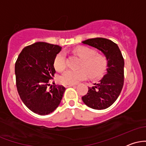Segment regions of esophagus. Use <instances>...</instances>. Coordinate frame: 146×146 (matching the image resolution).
<instances>
[{"label":"esophagus","mask_w":146,"mask_h":146,"mask_svg":"<svg viewBox=\"0 0 146 146\" xmlns=\"http://www.w3.org/2000/svg\"><path fill=\"white\" fill-rule=\"evenodd\" d=\"M75 84H65L64 87L65 88H68V87H72V86H75Z\"/></svg>","instance_id":"34e87169"}]
</instances>
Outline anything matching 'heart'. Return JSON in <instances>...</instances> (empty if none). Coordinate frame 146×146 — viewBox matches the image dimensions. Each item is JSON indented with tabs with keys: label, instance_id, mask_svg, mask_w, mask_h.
<instances>
[{
	"label": "heart",
	"instance_id": "b5f03b06",
	"mask_svg": "<svg viewBox=\"0 0 146 146\" xmlns=\"http://www.w3.org/2000/svg\"><path fill=\"white\" fill-rule=\"evenodd\" d=\"M73 52L81 58L78 70H68L60 77V82L64 84H75L85 80L87 73L90 78L95 79L105 73L108 65L106 57L102 53H95L93 48L85 46L75 48ZM55 69L62 71L66 68V54L61 51L56 55L53 62Z\"/></svg>",
	"mask_w": 146,
	"mask_h": 146
}]
</instances>
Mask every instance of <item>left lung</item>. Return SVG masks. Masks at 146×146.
Here are the masks:
<instances>
[{
    "label": "left lung",
    "instance_id": "8db88e82",
    "mask_svg": "<svg viewBox=\"0 0 146 146\" xmlns=\"http://www.w3.org/2000/svg\"><path fill=\"white\" fill-rule=\"evenodd\" d=\"M83 44L96 48L108 60L106 74L94 86L88 87V91L82 99L84 103L95 110L108 108L120 95L124 81V60L117 44L103 38L88 39Z\"/></svg>",
    "mask_w": 146,
    "mask_h": 146
}]
</instances>
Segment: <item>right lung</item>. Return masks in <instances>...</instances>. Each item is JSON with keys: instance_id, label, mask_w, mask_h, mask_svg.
I'll list each match as a JSON object with an SVG mask.
<instances>
[{"instance_id": "right-lung-1", "label": "right lung", "mask_w": 146, "mask_h": 146, "mask_svg": "<svg viewBox=\"0 0 146 146\" xmlns=\"http://www.w3.org/2000/svg\"><path fill=\"white\" fill-rule=\"evenodd\" d=\"M61 48L58 45L38 42L23 48L16 62L15 74L20 98L30 110L40 115L54 111L66 90L62 85L48 87L56 73L54 59Z\"/></svg>"}]
</instances>
